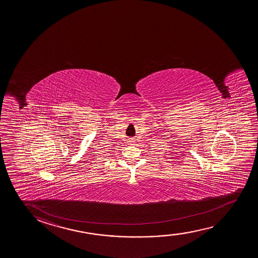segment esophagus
Instances as JSON below:
<instances>
[{"mask_svg": "<svg viewBox=\"0 0 258 258\" xmlns=\"http://www.w3.org/2000/svg\"><path fill=\"white\" fill-rule=\"evenodd\" d=\"M134 142H135V140H133V139H131V140H128V143L131 144H134Z\"/></svg>", "mask_w": 258, "mask_h": 258, "instance_id": "1", "label": "esophagus"}]
</instances>
